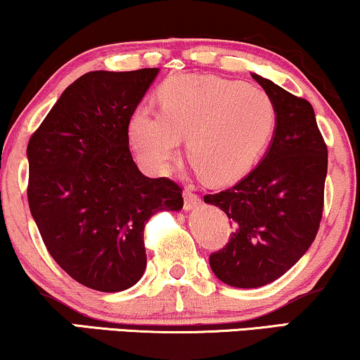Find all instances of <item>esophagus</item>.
Segmentation results:
<instances>
[{"label": "esophagus", "instance_id": "obj_1", "mask_svg": "<svg viewBox=\"0 0 360 360\" xmlns=\"http://www.w3.org/2000/svg\"><path fill=\"white\" fill-rule=\"evenodd\" d=\"M198 205H200V197H198V195H195L192 192L184 193V210H193V208Z\"/></svg>", "mask_w": 360, "mask_h": 360}]
</instances>
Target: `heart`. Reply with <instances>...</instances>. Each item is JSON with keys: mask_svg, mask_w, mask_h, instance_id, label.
<instances>
[{"mask_svg": "<svg viewBox=\"0 0 360 360\" xmlns=\"http://www.w3.org/2000/svg\"><path fill=\"white\" fill-rule=\"evenodd\" d=\"M160 110L131 115L128 135L136 157L167 173L187 139L190 162L212 184L240 176L269 143L275 106L259 86L215 77H173L158 91Z\"/></svg>", "mask_w": 360, "mask_h": 360, "instance_id": "obj_1", "label": "heart"}]
</instances>
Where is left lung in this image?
<instances>
[{"label": "left lung", "instance_id": "8db88e82", "mask_svg": "<svg viewBox=\"0 0 360 360\" xmlns=\"http://www.w3.org/2000/svg\"><path fill=\"white\" fill-rule=\"evenodd\" d=\"M275 106L272 140L254 170L203 200L230 220V240L210 255L227 285L257 288L277 281L316 238L323 208L327 146L307 100L252 73Z\"/></svg>", "mask_w": 360, "mask_h": 360}]
</instances>
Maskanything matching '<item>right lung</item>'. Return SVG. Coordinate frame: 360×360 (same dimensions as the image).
I'll list each match as a JSON object with an SVG mask.
<instances>
[{"instance_id":"add662e5","label":"right lung","mask_w":360,"mask_h":360,"mask_svg":"<svg viewBox=\"0 0 360 360\" xmlns=\"http://www.w3.org/2000/svg\"><path fill=\"white\" fill-rule=\"evenodd\" d=\"M158 72L83 75L61 93L26 148L28 203L44 245L93 290L135 285L146 267L145 224L184 207L179 185L145 176L128 148L130 118Z\"/></svg>"}]
</instances>
